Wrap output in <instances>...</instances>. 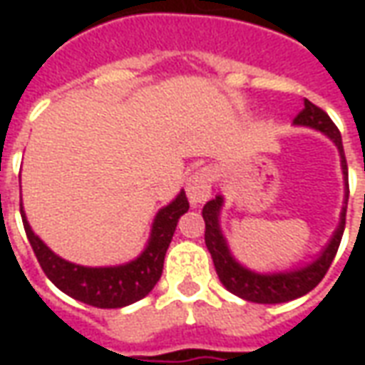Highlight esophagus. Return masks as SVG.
I'll use <instances>...</instances> for the list:
<instances>
[{
	"mask_svg": "<svg viewBox=\"0 0 365 365\" xmlns=\"http://www.w3.org/2000/svg\"><path fill=\"white\" fill-rule=\"evenodd\" d=\"M215 174L213 170L209 166L199 168L193 174L187 178L185 183V191H187V197H190L191 205H199L209 199L211 195V187H213Z\"/></svg>",
	"mask_w": 365,
	"mask_h": 365,
	"instance_id": "34e87169",
	"label": "esophagus"
}]
</instances>
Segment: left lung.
Returning a JSON list of instances; mask_svg holds the SVG:
<instances>
[{
  "mask_svg": "<svg viewBox=\"0 0 365 365\" xmlns=\"http://www.w3.org/2000/svg\"><path fill=\"white\" fill-rule=\"evenodd\" d=\"M295 125H305V127H313L317 130H321L327 136H330L334 144L340 150L342 156V172H344V183H346V199L344 207H342V215H340V225L334 230V235L330 238L329 246L322 250V254L305 268L295 269V272H283V274H254L250 269L242 268L229 252V246L225 242V238L219 229V211L222 207V197L217 195L211 201H207L203 207V219H205V245L207 250L211 252L213 258L215 269L221 283L238 297L252 301V303H285L291 299H297L301 295H305L311 289H314L324 274L329 272L330 264L334 260V256L338 252V246L342 240L346 227V207H348V164H346L344 148H342V136L340 130L332 123L327 113L322 111L321 107H317L311 103L309 99H305V107L303 111L299 113L297 117L293 119Z\"/></svg>",
  "mask_w": 365,
  "mask_h": 365,
  "instance_id": "8db88e82",
  "label": "left lung"
}]
</instances>
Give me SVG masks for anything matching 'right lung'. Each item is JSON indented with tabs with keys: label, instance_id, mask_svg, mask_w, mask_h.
<instances>
[{
	"label": "right lung",
	"instance_id": "obj_1",
	"mask_svg": "<svg viewBox=\"0 0 365 365\" xmlns=\"http://www.w3.org/2000/svg\"><path fill=\"white\" fill-rule=\"evenodd\" d=\"M187 209H190V201L185 197V191H182L170 205L160 209V213L156 215L150 240L144 252L136 260L115 268H83L72 262L62 260L31 230L23 207H21V217L36 260L46 277L60 291L97 309H119L146 297L154 289V285L162 275L164 256L174 237L178 219Z\"/></svg>",
	"mask_w": 365,
	"mask_h": 365
}]
</instances>
